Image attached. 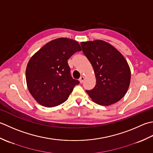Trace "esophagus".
<instances>
[{
	"label": "esophagus",
	"mask_w": 153,
	"mask_h": 153,
	"mask_svg": "<svg viewBox=\"0 0 153 153\" xmlns=\"http://www.w3.org/2000/svg\"><path fill=\"white\" fill-rule=\"evenodd\" d=\"M84 80H85V77L84 76H80V78L79 79V81L80 83H82L84 82Z\"/></svg>",
	"instance_id": "34e87169"
}]
</instances>
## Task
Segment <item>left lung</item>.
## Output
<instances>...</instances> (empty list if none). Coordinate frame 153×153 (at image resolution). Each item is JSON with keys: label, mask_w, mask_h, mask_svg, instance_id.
I'll list each match as a JSON object with an SVG mask.
<instances>
[{"label": "left lung", "mask_w": 153, "mask_h": 153, "mask_svg": "<svg viewBox=\"0 0 153 153\" xmlns=\"http://www.w3.org/2000/svg\"><path fill=\"white\" fill-rule=\"evenodd\" d=\"M83 53L92 65L94 88L86 90L96 104L109 105L122 98L128 90L131 71L126 59L114 47L102 40L82 42Z\"/></svg>", "instance_id": "left-lung-1"}]
</instances>
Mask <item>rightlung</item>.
I'll return each instance as SVG.
<instances>
[{"instance_id":"add662e5","label":"right lung","mask_w":153,"mask_h":153,"mask_svg":"<svg viewBox=\"0 0 153 153\" xmlns=\"http://www.w3.org/2000/svg\"><path fill=\"white\" fill-rule=\"evenodd\" d=\"M82 49L75 40L61 37L47 43L27 65V86L33 98L43 106L51 108L67 100L79 81L71 75L67 60Z\"/></svg>"}]
</instances>
